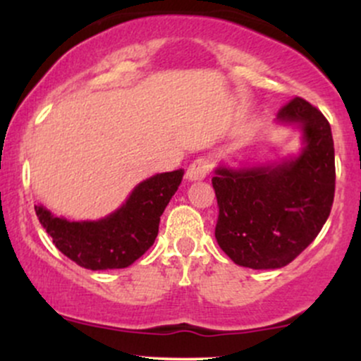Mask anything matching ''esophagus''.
<instances>
[{
    "mask_svg": "<svg viewBox=\"0 0 361 361\" xmlns=\"http://www.w3.org/2000/svg\"><path fill=\"white\" fill-rule=\"evenodd\" d=\"M212 166H214V163H212V159H210L209 156L197 157V159H195L193 163L188 166V171H186V178H188L190 181L204 180V178L210 173Z\"/></svg>",
    "mask_w": 361,
    "mask_h": 361,
    "instance_id": "1",
    "label": "esophagus"
}]
</instances>
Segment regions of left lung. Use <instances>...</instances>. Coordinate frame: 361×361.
I'll use <instances>...</instances> for the list:
<instances>
[{"instance_id":"8db88e82","label":"left lung","mask_w":361,"mask_h":361,"mask_svg":"<svg viewBox=\"0 0 361 361\" xmlns=\"http://www.w3.org/2000/svg\"><path fill=\"white\" fill-rule=\"evenodd\" d=\"M281 123H297L304 149L297 157L252 168L215 169L219 205L215 239L239 267H287L321 233L334 200V142L324 115L304 98L281 106Z\"/></svg>"}]
</instances>
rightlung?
<instances>
[{"instance_id": "add662e5", "label": "right lung", "mask_w": 361, "mask_h": 361, "mask_svg": "<svg viewBox=\"0 0 361 361\" xmlns=\"http://www.w3.org/2000/svg\"><path fill=\"white\" fill-rule=\"evenodd\" d=\"M183 180V169L151 176L127 202L100 221L69 222L44 205L35 214L62 255L88 270L127 268L154 244L164 209Z\"/></svg>"}]
</instances>
